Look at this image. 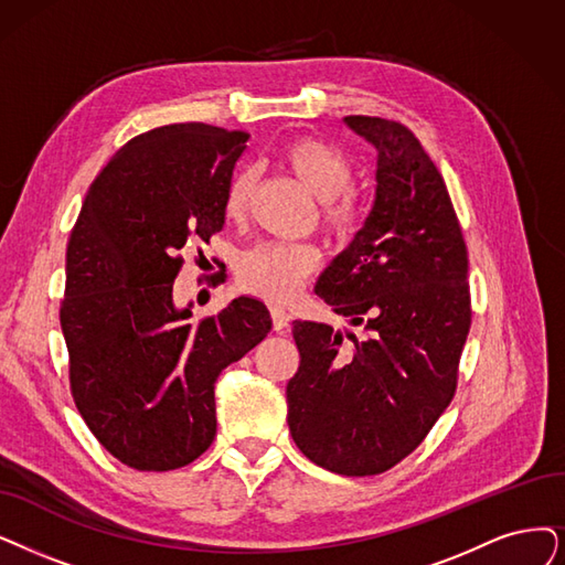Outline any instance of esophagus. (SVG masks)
Returning a JSON list of instances; mask_svg holds the SVG:
<instances>
[{
	"mask_svg": "<svg viewBox=\"0 0 565 565\" xmlns=\"http://www.w3.org/2000/svg\"><path fill=\"white\" fill-rule=\"evenodd\" d=\"M270 318H274V329L276 331H282L289 327V312L282 310V308H270Z\"/></svg>",
	"mask_w": 565,
	"mask_h": 565,
	"instance_id": "34e87169",
	"label": "esophagus"
}]
</instances>
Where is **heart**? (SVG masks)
<instances>
[{
    "mask_svg": "<svg viewBox=\"0 0 565 565\" xmlns=\"http://www.w3.org/2000/svg\"><path fill=\"white\" fill-rule=\"evenodd\" d=\"M282 160L299 183L320 201L324 230L338 238L350 236L359 222V211L350 194L352 164L348 157L312 137L291 139L282 148ZM257 183L253 169L234 175L224 199V213L232 220L245 215ZM318 268V250L306 243H262L247 250L236 266L238 285L270 303H287L299 295L303 280Z\"/></svg>",
    "mask_w": 565,
    "mask_h": 565,
    "instance_id": "1",
    "label": "heart"
}]
</instances>
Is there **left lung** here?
Listing matches in <instances>:
<instances>
[{"instance_id": "8db88e82", "label": "left lung", "mask_w": 565, "mask_h": 565, "mask_svg": "<svg viewBox=\"0 0 565 565\" xmlns=\"http://www.w3.org/2000/svg\"><path fill=\"white\" fill-rule=\"evenodd\" d=\"M343 122L377 152L375 196L315 295L366 338L295 320L301 364L287 382V424L312 463L364 478L408 457L455 396L470 329L468 253L415 134L369 116Z\"/></svg>"}]
</instances>
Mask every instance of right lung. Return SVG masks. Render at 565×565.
<instances>
[{"label": "right lung", "instance_id": "obj_1", "mask_svg": "<svg viewBox=\"0 0 565 565\" xmlns=\"http://www.w3.org/2000/svg\"><path fill=\"white\" fill-rule=\"evenodd\" d=\"M247 134L204 122L150 129L89 185L66 245L60 324L76 408L108 452L137 470L188 466L215 438V382L262 343L268 308L236 297L192 320L173 280L192 241L224 224Z\"/></svg>", "mask_w": 565, "mask_h": 565}]
</instances>
